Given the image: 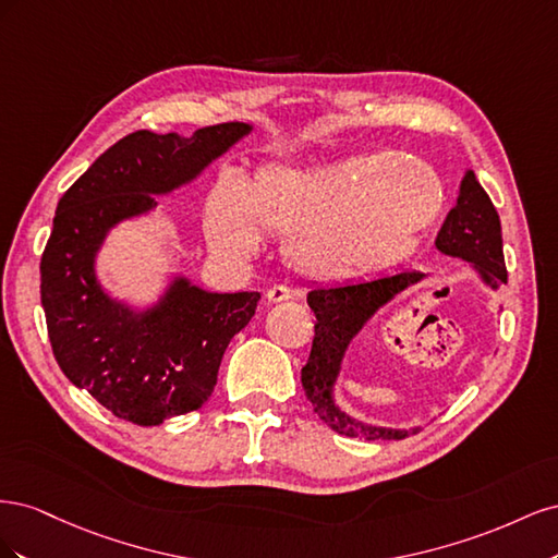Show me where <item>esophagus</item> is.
Masks as SVG:
<instances>
[{"mask_svg": "<svg viewBox=\"0 0 558 558\" xmlns=\"http://www.w3.org/2000/svg\"><path fill=\"white\" fill-rule=\"evenodd\" d=\"M265 298H267V302H281V300H291V298H293V291L289 289V286H283V283H275V286H269V289L265 291Z\"/></svg>", "mask_w": 558, "mask_h": 558, "instance_id": "esophagus-1", "label": "esophagus"}]
</instances>
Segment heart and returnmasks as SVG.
Listing matches in <instances>:
<instances>
[{"label":"heart","mask_w":558,"mask_h":558,"mask_svg":"<svg viewBox=\"0 0 558 558\" xmlns=\"http://www.w3.org/2000/svg\"><path fill=\"white\" fill-rule=\"evenodd\" d=\"M442 209V183L408 156L351 158L324 167L269 162L246 189L223 179L207 202L205 230L223 256H251L258 230L286 232L298 272L332 279L408 258Z\"/></svg>","instance_id":"obj_1"}]
</instances>
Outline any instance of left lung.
<instances>
[{"instance_id":"left-lung-1","label":"left lung","mask_w":558,"mask_h":558,"mask_svg":"<svg viewBox=\"0 0 558 558\" xmlns=\"http://www.w3.org/2000/svg\"><path fill=\"white\" fill-rule=\"evenodd\" d=\"M435 246L447 256L463 258L480 267L484 279L498 289L508 283V269L502 256L500 218L492 197L480 185L475 172H468L456 207L447 214L437 232ZM421 272H398L367 281H347L335 286H318L307 293V302L316 314L314 342L310 359L302 367V391L312 402L318 418L335 433L365 440H404L416 430H388L359 424L335 408L330 400V386L335 381L340 361L351 337L356 335L365 320L373 316L384 302L391 300L410 283L418 281Z\"/></svg>"}]
</instances>
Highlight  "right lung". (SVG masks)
I'll return each instance as SVG.
<instances>
[{
	"instance_id": "obj_1",
	"label": "right lung",
	"mask_w": 558,
	"mask_h": 558,
	"mask_svg": "<svg viewBox=\"0 0 558 558\" xmlns=\"http://www.w3.org/2000/svg\"><path fill=\"white\" fill-rule=\"evenodd\" d=\"M248 132L244 123L179 134L137 130L118 140L66 191L41 253V305L53 356L74 386L137 426L199 410L211 396L230 340L256 314L260 293H205L177 281L142 318L111 302L93 258L121 218L154 207Z\"/></svg>"
}]
</instances>
